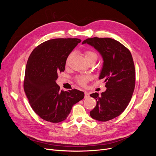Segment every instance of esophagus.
<instances>
[{"mask_svg":"<svg viewBox=\"0 0 156 156\" xmlns=\"http://www.w3.org/2000/svg\"><path fill=\"white\" fill-rule=\"evenodd\" d=\"M89 97V94L87 92H84V98H88Z\"/></svg>","mask_w":156,"mask_h":156,"instance_id":"obj_1","label":"esophagus"}]
</instances>
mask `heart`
<instances>
[{"instance_id":"1","label":"heart","mask_w":156,"mask_h":156,"mask_svg":"<svg viewBox=\"0 0 156 156\" xmlns=\"http://www.w3.org/2000/svg\"><path fill=\"white\" fill-rule=\"evenodd\" d=\"M84 57H85L87 61L88 60L92 59V58L97 59V54L92 50H86L85 51H84ZM72 53H71L68 56V57L67 58V61H66L67 63L68 62V61L70 59V58L72 57ZM87 80H88V77H85V76H79V77H77V79H76V81H77V83L79 84L80 85H82V86L85 85Z\"/></svg>"}]
</instances>
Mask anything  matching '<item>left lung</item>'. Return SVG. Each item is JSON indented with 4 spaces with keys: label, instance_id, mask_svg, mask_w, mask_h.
<instances>
[{
    "label": "left lung",
    "instance_id": "obj_1",
    "mask_svg": "<svg viewBox=\"0 0 156 156\" xmlns=\"http://www.w3.org/2000/svg\"><path fill=\"white\" fill-rule=\"evenodd\" d=\"M94 47L102 56L103 65L99 79H104L106 90L96 99L90 112L92 119L106 122L119 116L128 105L135 89V69L131 52L119 41L109 37H94L83 41Z\"/></svg>",
    "mask_w": 156,
    "mask_h": 156
}]
</instances>
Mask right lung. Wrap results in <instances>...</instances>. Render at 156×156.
<instances>
[{"mask_svg": "<svg viewBox=\"0 0 156 156\" xmlns=\"http://www.w3.org/2000/svg\"><path fill=\"white\" fill-rule=\"evenodd\" d=\"M81 40L56 38L46 41L32 51L28 59L23 87L30 105L41 119L53 123L66 119L73 105L84 98L77 89L60 90L56 83L65 69L68 55Z\"/></svg>", "mask_w": 156, "mask_h": 156, "instance_id": "obj_1", "label": "right lung"}]
</instances>
